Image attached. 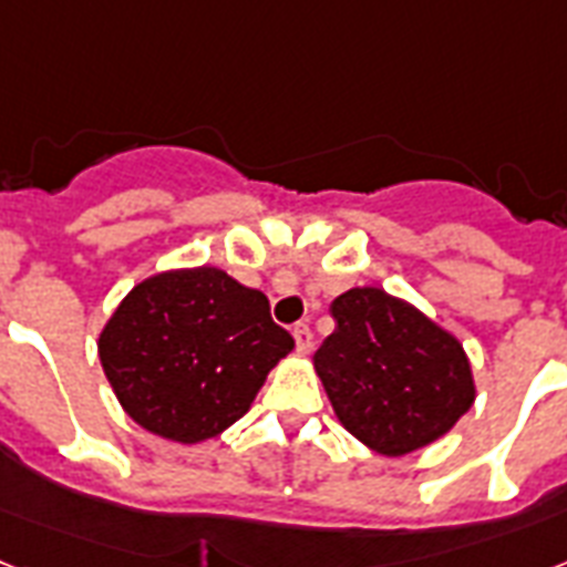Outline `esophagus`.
Here are the masks:
<instances>
[{"label": "esophagus", "instance_id": "obj_1", "mask_svg": "<svg viewBox=\"0 0 567 567\" xmlns=\"http://www.w3.org/2000/svg\"><path fill=\"white\" fill-rule=\"evenodd\" d=\"M292 339L298 353H310L312 350V330L307 324H295L292 327Z\"/></svg>", "mask_w": 567, "mask_h": 567}]
</instances>
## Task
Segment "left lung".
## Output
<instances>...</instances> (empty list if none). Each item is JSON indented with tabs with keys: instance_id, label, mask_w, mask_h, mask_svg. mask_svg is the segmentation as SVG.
<instances>
[{
	"instance_id": "left-lung-1",
	"label": "left lung",
	"mask_w": 567,
	"mask_h": 567,
	"mask_svg": "<svg viewBox=\"0 0 567 567\" xmlns=\"http://www.w3.org/2000/svg\"><path fill=\"white\" fill-rule=\"evenodd\" d=\"M330 316L336 330L312 362L353 437L396 457L443 437L470 411V359L411 303L357 287L330 303Z\"/></svg>"
}]
</instances>
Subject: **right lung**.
Returning a JSON list of instances; mask_svg holds the SVG:
<instances>
[{
	"label": "right lung",
	"mask_w": 567,
	"mask_h": 567,
	"mask_svg": "<svg viewBox=\"0 0 567 567\" xmlns=\"http://www.w3.org/2000/svg\"><path fill=\"white\" fill-rule=\"evenodd\" d=\"M292 348L269 298L214 266L138 284L97 341L126 414L176 443L208 441L240 420Z\"/></svg>",
	"instance_id": "add662e5"
}]
</instances>
